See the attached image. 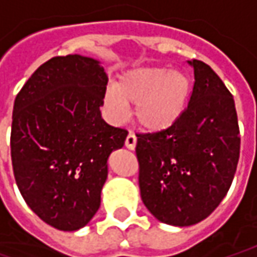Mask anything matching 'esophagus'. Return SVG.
<instances>
[{
	"label": "esophagus",
	"mask_w": 257,
	"mask_h": 257,
	"mask_svg": "<svg viewBox=\"0 0 257 257\" xmlns=\"http://www.w3.org/2000/svg\"><path fill=\"white\" fill-rule=\"evenodd\" d=\"M125 146H126L128 149H131V151L135 149V146H137V137H135L132 132H129L128 137L125 139Z\"/></svg>",
	"instance_id": "1"
}]
</instances>
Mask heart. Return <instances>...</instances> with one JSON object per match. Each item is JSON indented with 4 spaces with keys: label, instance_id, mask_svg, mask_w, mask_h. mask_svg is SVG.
<instances>
[{
    "label": "heart",
    "instance_id": "obj_1",
    "mask_svg": "<svg viewBox=\"0 0 257 257\" xmlns=\"http://www.w3.org/2000/svg\"><path fill=\"white\" fill-rule=\"evenodd\" d=\"M190 93L189 76L165 67L135 68L120 74L103 92L108 118L120 122L129 105H135L137 123L148 132H162L176 123L186 109Z\"/></svg>",
    "mask_w": 257,
    "mask_h": 257
}]
</instances>
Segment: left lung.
Segmentation results:
<instances>
[{
    "label": "left lung",
    "mask_w": 257,
    "mask_h": 257,
    "mask_svg": "<svg viewBox=\"0 0 257 257\" xmlns=\"http://www.w3.org/2000/svg\"><path fill=\"white\" fill-rule=\"evenodd\" d=\"M188 62L195 84L181 118L162 132L137 135L142 202L158 220L181 227L219 206L240 151L232 93L208 64Z\"/></svg>",
    "instance_id": "8db88e82"
}]
</instances>
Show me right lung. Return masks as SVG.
<instances>
[{
    "instance_id": "add662e5",
    "label": "right lung",
    "mask_w": 257,
    "mask_h": 257,
    "mask_svg": "<svg viewBox=\"0 0 257 257\" xmlns=\"http://www.w3.org/2000/svg\"><path fill=\"white\" fill-rule=\"evenodd\" d=\"M106 84L99 61L76 54L54 57L14 102L17 186L32 212L59 230H78L98 212L108 158L128 135L102 119Z\"/></svg>"
}]
</instances>
